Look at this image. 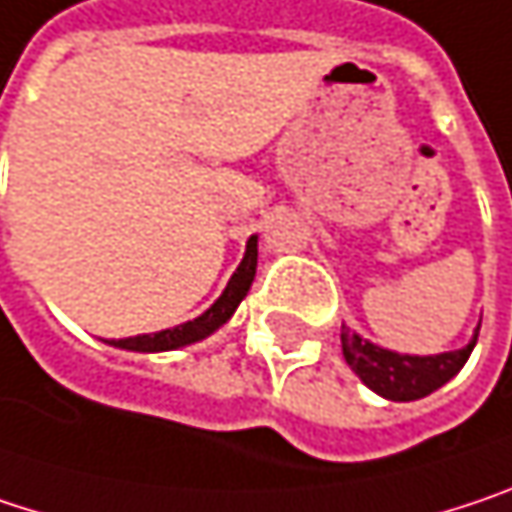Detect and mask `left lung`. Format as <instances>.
Instances as JSON below:
<instances>
[{
  "mask_svg": "<svg viewBox=\"0 0 512 512\" xmlns=\"http://www.w3.org/2000/svg\"><path fill=\"white\" fill-rule=\"evenodd\" d=\"M480 330V327H478ZM478 342V333L472 342L460 351L436 353V356H410L371 345L359 333H351L342 324V353L353 368V374L377 395L389 401H418L439 386H445L469 359V353Z\"/></svg>",
  "mask_w": 512,
  "mask_h": 512,
  "instance_id": "left-lung-1",
  "label": "left lung"
}]
</instances>
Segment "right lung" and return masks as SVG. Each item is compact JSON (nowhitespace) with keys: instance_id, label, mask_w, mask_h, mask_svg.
Returning a JSON list of instances; mask_svg holds the SVG:
<instances>
[{"instance_id":"add662e5","label":"right lung","mask_w":512,"mask_h":512,"mask_svg":"<svg viewBox=\"0 0 512 512\" xmlns=\"http://www.w3.org/2000/svg\"><path fill=\"white\" fill-rule=\"evenodd\" d=\"M256 256H259V247H256V235H250L247 241V250H244V259L241 265L235 268V274L229 277L224 294L194 321L188 324H179V327H170V330H159V333H150V336H132V339H111L108 345L114 348H126V351L138 353H159V351H176V348H185V345H194L206 336H212L218 327H224L226 321L232 318V312L238 309V303L247 297V291L253 286V277H256Z\"/></svg>"}]
</instances>
